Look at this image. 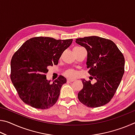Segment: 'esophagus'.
I'll return each mask as SVG.
<instances>
[{"label": "esophagus", "instance_id": "1", "mask_svg": "<svg viewBox=\"0 0 135 135\" xmlns=\"http://www.w3.org/2000/svg\"><path fill=\"white\" fill-rule=\"evenodd\" d=\"M74 81H75L74 79H68L67 80V81H68V82H73Z\"/></svg>", "mask_w": 135, "mask_h": 135}]
</instances>
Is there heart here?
<instances>
[{
  "label": "heart",
  "mask_w": 135,
  "mask_h": 135,
  "mask_svg": "<svg viewBox=\"0 0 135 135\" xmlns=\"http://www.w3.org/2000/svg\"><path fill=\"white\" fill-rule=\"evenodd\" d=\"M75 48H79V47H75ZM77 73L76 70L74 69H68L65 71L64 73V75L65 77H68V78L72 79L76 77L77 76Z\"/></svg>",
  "instance_id": "b5f03b06"
}]
</instances>
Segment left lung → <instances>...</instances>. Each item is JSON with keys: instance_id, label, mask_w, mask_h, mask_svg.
<instances>
[{"instance_id": "8db88e82", "label": "left lung", "mask_w": 135, "mask_h": 135, "mask_svg": "<svg viewBox=\"0 0 135 135\" xmlns=\"http://www.w3.org/2000/svg\"><path fill=\"white\" fill-rule=\"evenodd\" d=\"M76 40L87 50L88 73L97 80L91 84L90 80L82 79L83 87L78 93V99L90 108L103 106L113 98L122 81L124 57L111 40L90 36Z\"/></svg>"}]
</instances>
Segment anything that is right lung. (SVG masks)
I'll return each instance as SVG.
<instances>
[{"label": "right lung", "mask_w": 135, "mask_h": 135, "mask_svg": "<svg viewBox=\"0 0 135 135\" xmlns=\"http://www.w3.org/2000/svg\"><path fill=\"white\" fill-rule=\"evenodd\" d=\"M72 42L35 37L27 40L15 52L11 61V80L24 103L41 109L56 103L67 80L59 76L51 83L46 74L49 66L58 65L61 55Z\"/></svg>", "instance_id": "obj_1"}]
</instances>
